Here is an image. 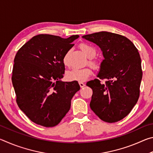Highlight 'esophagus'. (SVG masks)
<instances>
[{
	"label": "esophagus",
	"mask_w": 153,
	"mask_h": 153,
	"mask_svg": "<svg viewBox=\"0 0 153 153\" xmlns=\"http://www.w3.org/2000/svg\"><path fill=\"white\" fill-rule=\"evenodd\" d=\"M79 86L81 88H83L85 86V84H84L83 82H79Z\"/></svg>",
	"instance_id": "34e87169"
}]
</instances>
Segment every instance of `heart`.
Segmentation results:
<instances>
[{
  "instance_id": "obj_1",
  "label": "heart",
  "mask_w": 153,
  "mask_h": 153,
  "mask_svg": "<svg viewBox=\"0 0 153 153\" xmlns=\"http://www.w3.org/2000/svg\"><path fill=\"white\" fill-rule=\"evenodd\" d=\"M80 48L82 51L86 56L89 59L94 58L97 51L95 48L92 47L88 44H81L80 45ZM63 62L65 65H68V54H65L63 59ZM89 64L94 68H97L98 64L96 61L90 60L89 61ZM92 74V70L88 67H85V68L78 69L74 68L71 70L68 71L66 73V78L69 81H78V82H84Z\"/></svg>"
}]
</instances>
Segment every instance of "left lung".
I'll list each match as a JSON object with an SVG mask.
<instances>
[{
	"label": "left lung",
	"mask_w": 153,
	"mask_h": 153,
	"mask_svg": "<svg viewBox=\"0 0 153 153\" xmlns=\"http://www.w3.org/2000/svg\"><path fill=\"white\" fill-rule=\"evenodd\" d=\"M94 43L104 57L97 77L87 82L93 94L90 107L100 120L114 123L126 117L138 101L142 77L138 49L128 38L108 32L83 36Z\"/></svg>",
	"instance_id": "1"
}]
</instances>
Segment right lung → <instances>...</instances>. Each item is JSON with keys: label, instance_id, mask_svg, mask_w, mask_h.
Instances as JSON below:
<instances>
[{"label": "right lung", "instance_id": "1", "mask_svg": "<svg viewBox=\"0 0 153 153\" xmlns=\"http://www.w3.org/2000/svg\"><path fill=\"white\" fill-rule=\"evenodd\" d=\"M79 38L40 34L33 36L15 55L12 83L17 103L30 120L54 127L70 109L71 100L79 90L77 81L63 82V59Z\"/></svg>", "mask_w": 153, "mask_h": 153}]
</instances>
